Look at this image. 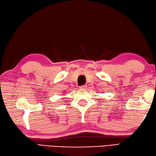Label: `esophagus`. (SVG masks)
<instances>
[{
	"instance_id": "esophagus-1",
	"label": "esophagus",
	"mask_w": 156,
	"mask_h": 156,
	"mask_svg": "<svg viewBox=\"0 0 156 156\" xmlns=\"http://www.w3.org/2000/svg\"><path fill=\"white\" fill-rule=\"evenodd\" d=\"M86 87V85H83V86H81L80 87H79V88H80V89H85V88Z\"/></svg>"
}]
</instances>
